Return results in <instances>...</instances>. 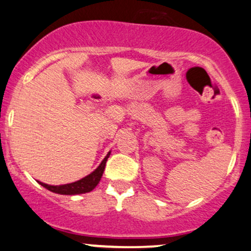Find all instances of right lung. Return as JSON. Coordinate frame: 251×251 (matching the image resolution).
Returning <instances> with one entry per match:
<instances>
[{
  "instance_id": "right-lung-1",
  "label": "right lung",
  "mask_w": 251,
  "mask_h": 251,
  "mask_svg": "<svg viewBox=\"0 0 251 251\" xmlns=\"http://www.w3.org/2000/svg\"><path fill=\"white\" fill-rule=\"evenodd\" d=\"M110 151L107 153V156L104 157L103 160H102L100 165L98 166L97 169L93 171L91 175L86 176L85 178L80 179L78 181L71 182V184H65V185H59V186H52V185L44 184V182L38 181L42 186L48 188L49 191L53 192V193L58 194H65V196H74V194H81V193H87V192H91L97 187L99 181L101 180L102 175H103L104 166H106V162L109 157Z\"/></svg>"
}]
</instances>
